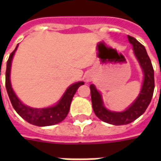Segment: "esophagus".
<instances>
[{"label":"esophagus","instance_id":"esophagus-1","mask_svg":"<svg viewBox=\"0 0 161 161\" xmlns=\"http://www.w3.org/2000/svg\"><path fill=\"white\" fill-rule=\"evenodd\" d=\"M86 79H87V81H88V82H89V81L92 80V76H88Z\"/></svg>","mask_w":161,"mask_h":161}]
</instances>
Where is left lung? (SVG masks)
<instances>
[{
    "label": "left lung",
    "mask_w": 161,
    "mask_h": 161,
    "mask_svg": "<svg viewBox=\"0 0 161 161\" xmlns=\"http://www.w3.org/2000/svg\"><path fill=\"white\" fill-rule=\"evenodd\" d=\"M128 38L130 43L133 45L135 54L140 62L145 75L142 89L137 99L124 112H111L103 107L100 93L97 91L95 87L93 84H91L89 87L91 91L92 105L96 116L99 118L102 121L110 125H128L135 121L145 112L151 101L155 89L154 69L145 47L135 37L128 36Z\"/></svg>",
    "instance_id": "1"
}]
</instances>
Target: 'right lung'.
Masks as SVG:
<instances>
[{"label": "right lung", "mask_w": 161, "mask_h": 161, "mask_svg": "<svg viewBox=\"0 0 161 161\" xmlns=\"http://www.w3.org/2000/svg\"><path fill=\"white\" fill-rule=\"evenodd\" d=\"M18 46V45H17ZM17 46L9 57L7 63H6V88L9 98L13 106L14 109L21 116L23 119L28 123L36 126H49L62 122L68 115L70 104L73 99V97L75 94L76 91L81 85H83V82H78L67 89L66 93L58 102L57 105L54 107L47 108H32L24 105L21 101L19 100L15 93L12 90L10 81V72H11V61L13 55L16 52Z\"/></svg>", "instance_id": "obj_1"}]
</instances>
